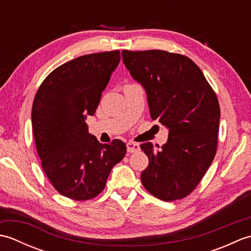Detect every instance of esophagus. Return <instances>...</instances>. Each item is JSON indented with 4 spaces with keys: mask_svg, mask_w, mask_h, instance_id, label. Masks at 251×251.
Returning <instances> with one entry per match:
<instances>
[{
    "mask_svg": "<svg viewBox=\"0 0 251 251\" xmlns=\"http://www.w3.org/2000/svg\"><path fill=\"white\" fill-rule=\"evenodd\" d=\"M126 148H127V152H129V153H134V152H137V151L140 150L139 145H138V143H136V142H131V141L127 142Z\"/></svg>",
    "mask_w": 251,
    "mask_h": 251,
    "instance_id": "obj_1",
    "label": "esophagus"
}]
</instances>
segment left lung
Returning <instances> with one entry per match:
<instances>
[{"instance_id":"1","label":"left lung","mask_w":251,"mask_h":251,"mask_svg":"<svg viewBox=\"0 0 251 251\" xmlns=\"http://www.w3.org/2000/svg\"><path fill=\"white\" fill-rule=\"evenodd\" d=\"M122 57L146 89L152 120L169 129L159 149L151 142L140 145L149 158L141 182L162 201L184 199L199 185L217 152L220 105L215 90L184 55L125 50Z\"/></svg>"}]
</instances>
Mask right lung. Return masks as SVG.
Returning <instances> with one entry per match:
<instances>
[{"instance_id": "1", "label": "right lung", "mask_w": 251, "mask_h": 251, "mask_svg": "<svg viewBox=\"0 0 251 251\" xmlns=\"http://www.w3.org/2000/svg\"><path fill=\"white\" fill-rule=\"evenodd\" d=\"M120 60V50L77 57L51 71L34 97L32 128L42 168L52 186L71 200L99 195L112 167L125 156L124 142L100 143L85 123Z\"/></svg>"}]
</instances>
